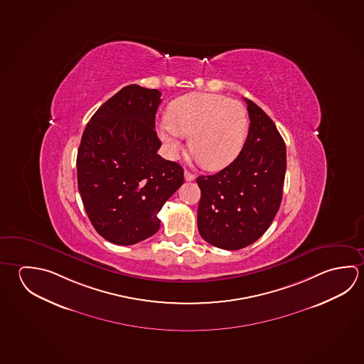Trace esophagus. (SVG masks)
<instances>
[{
    "mask_svg": "<svg viewBox=\"0 0 364 364\" xmlns=\"http://www.w3.org/2000/svg\"><path fill=\"white\" fill-rule=\"evenodd\" d=\"M184 178L186 181H193V180L196 179V175H194V173H189L188 170H185Z\"/></svg>",
    "mask_w": 364,
    "mask_h": 364,
    "instance_id": "34e87169",
    "label": "esophagus"
}]
</instances>
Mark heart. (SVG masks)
<instances>
[{
  "label": "heart",
  "instance_id": "obj_1",
  "mask_svg": "<svg viewBox=\"0 0 364 364\" xmlns=\"http://www.w3.org/2000/svg\"><path fill=\"white\" fill-rule=\"evenodd\" d=\"M249 119L242 103L210 93H191L175 100L161 122L160 136L170 154L181 149L183 135L196 160L210 170L228 166L248 136Z\"/></svg>",
  "mask_w": 364,
  "mask_h": 364
}]
</instances>
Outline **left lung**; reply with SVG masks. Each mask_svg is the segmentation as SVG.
Here are the masks:
<instances>
[{"mask_svg": "<svg viewBox=\"0 0 364 364\" xmlns=\"http://www.w3.org/2000/svg\"><path fill=\"white\" fill-rule=\"evenodd\" d=\"M248 105L249 132L235 160L215 175L198 176V231L217 248L237 250L258 240L282 199L287 146L267 114Z\"/></svg>", "mask_w": 364, "mask_h": 364, "instance_id": "1", "label": "left lung"}]
</instances>
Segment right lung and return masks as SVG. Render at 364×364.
Returning a JSON list of instances; mask_svg holds the SVG:
<instances>
[{
	"label": "right lung",
	"instance_id": "obj_1",
	"mask_svg": "<svg viewBox=\"0 0 364 364\" xmlns=\"http://www.w3.org/2000/svg\"><path fill=\"white\" fill-rule=\"evenodd\" d=\"M161 92L132 84L92 116L77 149V188L97 232L119 245L154 235L184 170L162 159L156 133Z\"/></svg>",
	"mask_w": 364,
	"mask_h": 364
}]
</instances>
